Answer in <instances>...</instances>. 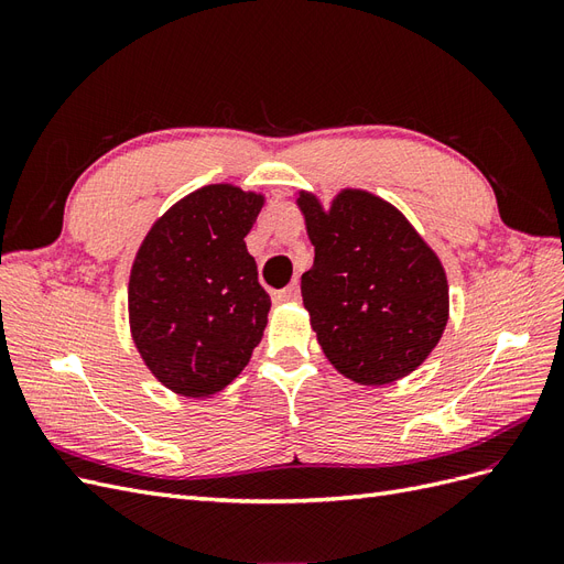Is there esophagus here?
Segmentation results:
<instances>
[{
	"mask_svg": "<svg viewBox=\"0 0 564 564\" xmlns=\"http://www.w3.org/2000/svg\"><path fill=\"white\" fill-rule=\"evenodd\" d=\"M299 299H301V286H299V282H292L289 286L280 289V292L275 294V301H278V303H294V301H299Z\"/></svg>",
	"mask_w": 564,
	"mask_h": 564,
	"instance_id": "34e87169",
	"label": "esophagus"
}]
</instances>
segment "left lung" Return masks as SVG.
I'll use <instances>...</instances> for the list:
<instances>
[{
    "label": "left lung",
    "instance_id": "8db88e82",
    "mask_svg": "<svg viewBox=\"0 0 564 564\" xmlns=\"http://www.w3.org/2000/svg\"><path fill=\"white\" fill-rule=\"evenodd\" d=\"M299 207L315 247L301 294L327 360L362 386L412 373L449 319L435 251L392 204L365 191L336 195L329 212L301 193Z\"/></svg>",
    "mask_w": 564,
    "mask_h": 564
}]
</instances>
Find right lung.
I'll use <instances>...</instances> for the list:
<instances>
[{
	"label": "right lung",
	"mask_w": 564,
	"mask_h": 564,
	"mask_svg": "<svg viewBox=\"0 0 564 564\" xmlns=\"http://www.w3.org/2000/svg\"><path fill=\"white\" fill-rule=\"evenodd\" d=\"M263 195L204 185L176 202L135 253L129 280L133 344L158 381L185 398H209L240 373L268 324L245 237Z\"/></svg>",
	"instance_id": "obj_1"
}]
</instances>
